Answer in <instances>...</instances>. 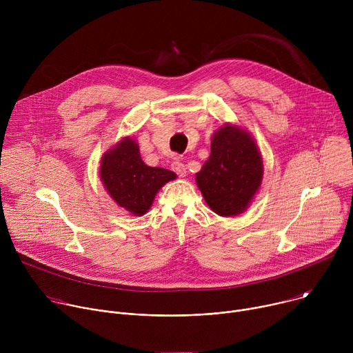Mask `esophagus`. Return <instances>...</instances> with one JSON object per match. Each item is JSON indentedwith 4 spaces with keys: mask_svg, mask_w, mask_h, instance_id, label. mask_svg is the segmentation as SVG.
I'll return each mask as SVG.
<instances>
[{
    "mask_svg": "<svg viewBox=\"0 0 353 353\" xmlns=\"http://www.w3.org/2000/svg\"><path fill=\"white\" fill-rule=\"evenodd\" d=\"M172 170L176 172L179 177H185V174H187V168H185V165H184L181 161H179V159L172 163Z\"/></svg>",
    "mask_w": 353,
    "mask_h": 353,
    "instance_id": "obj_1",
    "label": "esophagus"
}]
</instances>
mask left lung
<instances>
[{
	"instance_id": "obj_1",
	"label": "left lung",
	"mask_w": 353,
	"mask_h": 353,
	"mask_svg": "<svg viewBox=\"0 0 353 353\" xmlns=\"http://www.w3.org/2000/svg\"><path fill=\"white\" fill-rule=\"evenodd\" d=\"M264 176L261 152L245 128L225 123L211 138V155L195 173L208 207L221 216H237L253 203Z\"/></svg>"
}]
</instances>
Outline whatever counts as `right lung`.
<instances>
[{
  "instance_id": "1",
  "label": "right lung",
  "mask_w": 353,
  "mask_h": 353,
  "mask_svg": "<svg viewBox=\"0 0 353 353\" xmlns=\"http://www.w3.org/2000/svg\"><path fill=\"white\" fill-rule=\"evenodd\" d=\"M177 176L163 168L143 163L132 137L121 138L100 161V180L114 203L134 216L145 215L158 191Z\"/></svg>"
}]
</instances>
